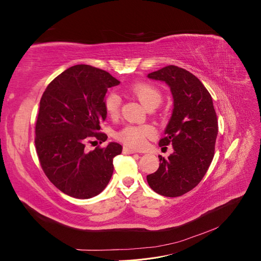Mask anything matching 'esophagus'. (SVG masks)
<instances>
[{
  "label": "esophagus",
  "mask_w": 261,
  "mask_h": 261,
  "mask_svg": "<svg viewBox=\"0 0 261 261\" xmlns=\"http://www.w3.org/2000/svg\"><path fill=\"white\" fill-rule=\"evenodd\" d=\"M123 152H124L125 154H132V153H136L135 150H133V149H130V148H127V147H124V148H123Z\"/></svg>",
  "instance_id": "obj_1"
}]
</instances>
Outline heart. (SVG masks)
Returning <instances> with one entry per match:
<instances>
[{"label":"heart","instance_id":"b5f03b06","mask_svg":"<svg viewBox=\"0 0 261 261\" xmlns=\"http://www.w3.org/2000/svg\"><path fill=\"white\" fill-rule=\"evenodd\" d=\"M130 92L134 97L146 109L156 108L162 100L161 91L154 85L148 83H138L132 86ZM121 99L115 93H110L105 99V109L110 117L117 116L120 112ZM155 135V130L152 126L144 125H126L115 134L117 140H120L125 146L140 149L146 145V141Z\"/></svg>","mask_w":261,"mask_h":261}]
</instances>
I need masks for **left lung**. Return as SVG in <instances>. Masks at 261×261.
Returning a JSON list of instances; mask_svg holds the SVG:
<instances>
[{
	"label": "left lung",
	"mask_w": 261,
	"mask_h": 261,
	"mask_svg": "<svg viewBox=\"0 0 261 261\" xmlns=\"http://www.w3.org/2000/svg\"><path fill=\"white\" fill-rule=\"evenodd\" d=\"M167 84L173 96V112L159 146L172 145L168 159L147 175L149 186L165 197L192 191L206 174L215 155L218 120L212 98L202 83L188 70L175 65L148 74Z\"/></svg>",
	"instance_id": "left-lung-1"
}]
</instances>
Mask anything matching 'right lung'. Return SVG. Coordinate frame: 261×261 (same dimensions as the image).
I'll return each instance as SVG.
<instances>
[{
	"mask_svg": "<svg viewBox=\"0 0 261 261\" xmlns=\"http://www.w3.org/2000/svg\"><path fill=\"white\" fill-rule=\"evenodd\" d=\"M120 84L106 70L80 64L67 68L44 90L35 144L44 174L64 194L80 199L99 195L113 174L122 146L110 143L87 151L86 145L108 139L100 133L107 118L108 88Z\"/></svg>",
	"mask_w": 261,
	"mask_h": 261,
	"instance_id": "add662e5",
	"label": "right lung"
}]
</instances>
